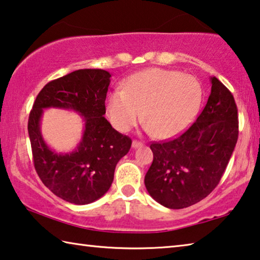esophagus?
<instances>
[{"mask_svg":"<svg viewBox=\"0 0 260 260\" xmlns=\"http://www.w3.org/2000/svg\"><path fill=\"white\" fill-rule=\"evenodd\" d=\"M144 144L142 142H138V140H134L133 142V147L134 148H138V147H142Z\"/></svg>","mask_w":260,"mask_h":260,"instance_id":"obj_1","label":"esophagus"}]
</instances>
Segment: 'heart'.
Here are the masks:
<instances>
[{
    "instance_id": "1",
    "label": "heart",
    "mask_w": 260,
    "mask_h": 260,
    "mask_svg": "<svg viewBox=\"0 0 260 260\" xmlns=\"http://www.w3.org/2000/svg\"><path fill=\"white\" fill-rule=\"evenodd\" d=\"M203 98L202 84L193 76L153 68L127 78L124 90L110 92L107 113L113 125L125 133L136 125L144 109L146 129L159 138H170L194 120Z\"/></svg>"
}]
</instances>
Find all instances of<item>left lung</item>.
<instances>
[{"label": "left lung", "instance_id": "8db88e82", "mask_svg": "<svg viewBox=\"0 0 260 260\" xmlns=\"http://www.w3.org/2000/svg\"><path fill=\"white\" fill-rule=\"evenodd\" d=\"M211 94L197 120L175 139L152 143L145 175L151 197L180 210L207 197L222 177L238 138L237 107L231 91L211 77Z\"/></svg>", "mask_w": 260, "mask_h": 260}]
</instances>
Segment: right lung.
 <instances>
[{
	"instance_id": "right-lung-1",
	"label": "right lung",
	"mask_w": 260,
	"mask_h": 260,
	"mask_svg": "<svg viewBox=\"0 0 260 260\" xmlns=\"http://www.w3.org/2000/svg\"><path fill=\"white\" fill-rule=\"evenodd\" d=\"M110 77L102 69H80L52 80L39 92L29 113L34 168L54 194L76 205L95 202L107 192L115 167L133 143L104 116ZM47 108L74 110L84 118L82 140L72 152L57 153L45 144L40 121Z\"/></svg>"
}]
</instances>
